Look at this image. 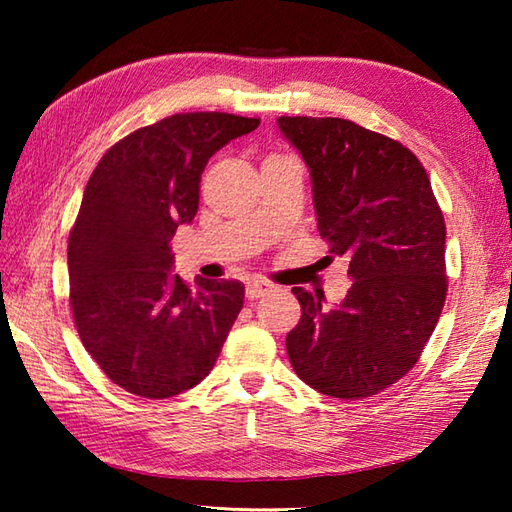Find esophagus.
Segmentation results:
<instances>
[{
  "instance_id": "obj_1",
  "label": "esophagus",
  "mask_w": 512,
  "mask_h": 512,
  "mask_svg": "<svg viewBox=\"0 0 512 512\" xmlns=\"http://www.w3.org/2000/svg\"><path fill=\"white\" fill-rule=\"evenodd\" d=\"M273 288H275V286L270 284V281L255 279V281H250V284L246 286V297H248V299H259V297H264L266 292H270Z\"/></svg>"
}]
</instances>
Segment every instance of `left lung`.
I'll return each instance as SVG.
<instances>
[{"label": "left lung", "mask_w": 512, "mask_h": 512, "mask_svg": "<svg viewBox=\"0 0 512 512\" xmlns=\"http://www.w3.org/2000/svg\"><path fill=\"white\" fill-rule=\"evenodd\" d=\"M312 180L330 253L350 257L341 306L292 288L301 321L286 336L297 376L325 396L361 400L398 383L436 330L447 299V226L420 160L345 118L279 116Z\"/></svg>", "instance_id": "left-lung-1"}]
</instances>
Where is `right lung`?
Listing matches in <instances>:
<instances>
[{
    "mask_svg": "<svg viewBox=\"0 0 512 512\" xmlns=\"http://www.w3.org/2000/svg\"><path fill=\"white\" fill-rule=\"evenodd\" d=\"M259 118L173 114L105 151L68 239L70 308L85 350L129 394L171 398L209 376L244 306L235 279L171 273L206 162Z\"/></svg>",
    "mask_w": 512,
    "mask_h": 512,
    "instance_id": "add662e5",
    "label": "right lung"
}]
</instances>
